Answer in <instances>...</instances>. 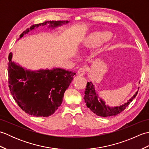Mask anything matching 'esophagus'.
Wrapping results in <instances>:
<instances>
[{
    "instance_id": "1",
    "label": "esophagus",
    "mask_w": 149,
    "mask_h": 149,
    "mask_svg": "<svg viewBox=\"0 0 149 149\" xmlns=\"http://www.w3.org/2000/svg\"><path fill=\"white\" fill-rule=\"evenodd\" d=\"M85 72H86V70L84 68H81L79 70L77 71V75H80V76H83L84 75Z\"/></svg>"
}]
</instances>
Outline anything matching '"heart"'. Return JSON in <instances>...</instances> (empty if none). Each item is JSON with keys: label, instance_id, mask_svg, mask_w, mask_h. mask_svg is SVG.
Instances as JSON below:
<instances>
[{"label": "heart", "instance_id": "heart-1", "mask_svg": "<svg viewBox=\"0 0 149 149\" xmlns=\"http://www.w3.org/2000/svg\"><path fill=\"white\" fill-rule=\"evenodd\" d=\"M110 37V34L109 33H100L99 34H97L96 36H94L93 37L90 38L88 40L87 45L91 46L96 45L99 43L103 42L104 40H106Z\"/></svg>", "mask_w": 149, "mask_h": 149}]
</instances>
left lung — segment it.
I'll return each mask as SVG.
<instances>
[{
    "mask_svg": "<svg viewBox=\"0 0 149 149\" xmlns=\"http://www.w3.org/2000/svg\"><path fill=\"white\" fill-rule=\"evenodd\" d=\"M137 93L138 91L134 95L133 97H131V99L129 100L127 103L124 104L123 105L120 107H110L106 106L103 100L101 99H100V100H98L99 96L95 90L94 85L91 82H88L86 84V90H85L84 100L88 108L97 115L103 117L112 116L117 115L123 111L132 102L134 98L136 97Z\"/></svg>",
    "mask_w": 149,
    "mask_h": 149,
    "instance_id": "8db88e82",
    "label": "left lung"
}]
</instances>
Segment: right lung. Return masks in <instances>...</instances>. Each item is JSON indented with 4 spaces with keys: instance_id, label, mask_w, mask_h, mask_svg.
<instances>
[{
    "instance_id": "1",
    "label": "right lung",
    "mask_w": 149,
    "mask_h": 149,
    "mask_svg": "<svg viewBox=\"0 0 149 149\" xmlns=\"http://www.w3.org/2000/svg\"><path fill=\"white\" fill-rule=\"evenodd\" d=\"M68 21H47L31 26L34 27L49 24L56 27ZM24 31L20 38L29 31ZM12 54L8 57V83L13 97L26 113L34 116H49L61 106L63 95L75 73L61 68L40 70L31 72L12 62Z\"/></svg>"
}]
</instances>
